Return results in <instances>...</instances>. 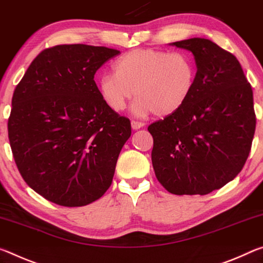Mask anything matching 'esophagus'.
I'll return each mask as SVG.
<instances>
[{
	"label": "esophagus",
	"mask_w": 263,
	"mask_h": 263,
	"mask_svg": "<svg viewBox=\"0 0 263 263\" xmlns=\"http://www.w3.org/2000/svg\"><path fill=\"white\" fill-rule=\"evenodd\" d=\"M144 126V122H141V121H135V120H133L132 121V128L133 129H140Z\"/></svg>",
	"instance_id": "obj_1"
}]
</instances>
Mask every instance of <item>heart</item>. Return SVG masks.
Masks as SVG:
<instances>
[{"instance_id": "b5f03b06", "label": "heart", "mask_w": 263, "mask_h": 263, "mask_svg": "<svg viewBox=\"0 0 263 263\" xmlns=\"http://www.w3.org/2000/svg\"><path fill=\"white\" fill-rule=\"evenodd\" d=\"M113 71L98 81L102 101L111 110L122 111L135 93L137 115L175 114L191 98L197 80L195 59L182 51H129L113 63Z\"/></svg>"}]
</instances>
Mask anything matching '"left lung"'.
<instances>
[{
    "label": "left lung",
    "mask_w": 263,
    "mask_h": 263,
    "mask_svg": "<svg viewBox=\"0 0 263 263\" xmlns=\"http://www.w3.org/2000/svg\"><path fill=\"white\" fill-rule=\"evenodd\" d=\"M172 45L191 51L197 80L191 98L175 114L154 122L155 175L174 195H208L242 170L256 118L252 86L234 54L205 38Z\"/></svg>",
    "instance_id": "8db88e82"
}]
</instances>
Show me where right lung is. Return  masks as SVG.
<instances>
[{
  "label": "right lung",
  "mask_w": 263,
  "mask_h": 263,
  "mask_svg": "<svg viewBox=\"0 0 263 263\" xmlns=\"http://www.w3.org/2000/svg\"><path fill=\"white\" fill-rule=\"evenodd\" d=\"M119 53L85 44L47 47L16 86L8 119L12 156L46 200L84 206L110 186L132 126L102 101L94 74Z\"/></svg>",
  "instance_id": "obj_1"
}]
</instances>
